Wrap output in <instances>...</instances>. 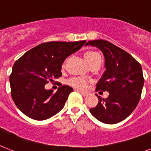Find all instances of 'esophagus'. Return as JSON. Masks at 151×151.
Listing matches in <instances>:
<instances>
[{
  "instance_id": "1",
  "label": "esophagus",
  "mask_w": 151,
  "mask_h": 151,
  "mask_svg": "<svg viewBox=\"0 0 151 151\" xmlns=\"http://www.w3.org/2000/svg\"><path fill=\"white\" fill-rule=\"evenodd\" d=\"M79 92L81 93V95H83V96H87V95H88V92H86V91H80L79 90Z\"/></svg>"
}]
</instances>
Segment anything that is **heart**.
I'll list each match as a JSON object with an SVG mask.
<instances>
[{
  "mask_svg": "<svg viewBox=\"0 0 151 151\" xmlns=\"http://www.w3.org/2000/svg\"><path fill=\"white\" fill-rule=\"evenodd\" d=\"M84 57L85 59V60L88 62L89 64L91 63L93 60H95V59L101 57L99 55V52H95V51H87L86 52H84ZM67 84L71 85V86L75 87V88H86L87 84H88V81L86 79H84L83 78H79V77H74V78H71L67 81Z\"/></svg>",
  "mask_w": 151,
  "mask_h": 151,
  "instance_id": "1",
  "label": "heart"
}]
</instances>
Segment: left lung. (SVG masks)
I'll list each match as a JSON object with an SVG mask.
<instances>
[{
    "label": "left lung",
    "instance_id": "1",
    "mask_svg": "<svg viewBox=\"0 0 151 151\" xmlns=\"http://www.w3.org/2000/svg\"><path fill=\"white\" fill-rule=\"evenodd\" d=\"M96 46L105 56V73L97 91H108L107 99L99 98V103L90 109L95 118L106 124H115L127 119L138 105L144 79L141 65L125 50L103 40L88 41L86 46Z\"/></svg>",
    "mask_w": 151,
    "mask_h": 151
}]
</instances>
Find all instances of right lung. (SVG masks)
Listing matches in <instances>:
<instances>
[{"instance_id":"1","label":"right lung","mask_w":151,"mask_h":151,"mask_svg":"<svg viewBox=\"0 0 151 151\" xmlns=\"http://www.w3.org/2000/svg\"><path fill=\"white\" fill-rule=\"evenodd\" d=\"M85 42H44L16 60L9 80L12 99L18 109L35 120L47 119L58 113L73 88L63 85L53 93L52 90H46L45 84L62 76L61 67L66 58Z\"/></svg>"}]
</instances>
